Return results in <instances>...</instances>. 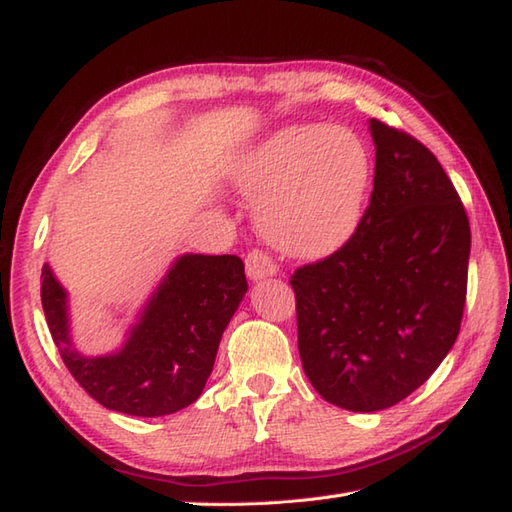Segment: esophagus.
Wrapping results in <instances>:
<instances>
[{
	"instance_id": "obj_1",
	"label": "esophagus",
	"mask_w": 512,
	"mask_h": 512,
	"mask_svg": "<svg viewBox=\"0 0 512 512\" xmlns=\"http://www.w3.org/2000/svg\"><path fill=\"white\" fill-rule=\"evenodd\" d=\"M277 273V266L273 259H270L262 250H253V253H248L246 257V275L259 281V279H266V277H273Z\"/></svg>"
}]
</instances>
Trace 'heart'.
I'll return each instance as SVG.
<instances>
[{
  "label": "heart",
  "instance_id": "b5f03b06",
  "mask_svg": "<svg viewBox=\"0 0 512 512\" xmlns=\"http://www.w3.org/2000/svg\"><path fill=\"white\" fill-rule=\"evenodd\" d=\"M235 182L259 198L257 224L270 244L317 259L345 246L361 226L372 156L347 127H288L237 162Z\"/></svg>",
  "mask_w": 512,
  "mask_h": 512
}]
</instances>
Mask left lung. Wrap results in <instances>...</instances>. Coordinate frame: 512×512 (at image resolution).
Here are the masks:
<instances>
[{"mask_svg":"<svg viewBox=\"0 0 512 512\" xmlns=\"http://www.w3.org/2000/svg\"><path fill=\"white\" fill-rule=\"evenodd\" d=\"M374 191L350 242L295 270L297 332L312 387L350 411L413 394L460 334L471 226L438 158L372 118Z\"/></svg>","mask_w":512,"mask_h":512,"instance_id":"left-lung-1","label":"left lung"}]
</instances>
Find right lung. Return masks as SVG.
Returning <instances> with one entry per match:
<instances>
[{
  "label": "right lung",
  "instance_id": "obj_1",
  "mask_svg": "<svg viewBox=\"0 0 512 512\" xmlns=\"http://www.w3.org/2000/svg\"><path fill=\"white\" fill-rule=\"evenodd\" d=\"M41 306L65 367L112 411L138 418L176 413L200 398L228 321L248 284L237 255H182L160 281L121 350L83 356L70 336L68 292L41 268Z\"/></svg>",
  "mask_w": 512,
  "mask_h": 512
}]
</instances>
